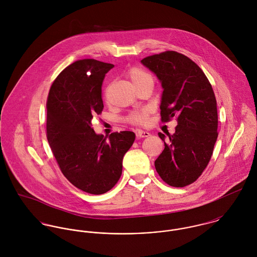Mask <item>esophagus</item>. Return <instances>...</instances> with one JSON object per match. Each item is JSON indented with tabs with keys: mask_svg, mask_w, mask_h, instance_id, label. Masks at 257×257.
<instances>
[{
	"mask_svg": "<svg viewBox=\"0 0 257 257\" xmlns=\"http://www.w3.org/2000/svg\"><path fill=\"white\" fill-rule=\"evenodd\" d=\"M137 137H138L139 139L148 138V137H150V134H149L148 132H145V131H139V132L137 133Z\"/></svg>",
	"mask_w": 257,
	"mask_h": 257,
	"instance_id": "esophagus-1",
	"label": "esophagus"
}]
</instances>
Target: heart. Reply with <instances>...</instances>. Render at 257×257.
<instances>
[{
	"mask_svg": "<svg viewBox=\"0 0 257 257\" xmlns=\"http://www.w3.org/2000/svg\"><path fill=\"white\" fill-rule=\"evenodd\" d=\"M127 77L131 79L133 84L137 87V89L146 86V85H152L154 84V78L151 74L144 68L141 67H132L126 72ZM149 118V110L143 109V110H135L130 113L126 117V120L136 125H145L148 122Z\"/></svg>",
	"mask_w": 257,
	"mask_h": 257,
	"instance_id": "1",
	"label": "heart"
}]
</instances>
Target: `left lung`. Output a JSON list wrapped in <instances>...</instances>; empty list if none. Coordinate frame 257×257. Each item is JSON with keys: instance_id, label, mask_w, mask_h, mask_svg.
<instances>
[{"instance_id": "left-lung-1", "label": "left lung", "mask_w": 257, "mask_h": 257, "mask_svg": "<svg viewBox=\"0 0 257 257\" xmlns=\"http://www.w3.org/2000/svg\"><path fill=\"white\" fill-rule=\"evenodd\" d=\"M142 63L156 74L163 93L162 122L177 117L174 135L158 133L164 150L155 160L157 173L172 187L194 183L206 169L218 139L217 101L203 70L182 53L168 50L147 56Z\"/></svg>"}]
</instances>
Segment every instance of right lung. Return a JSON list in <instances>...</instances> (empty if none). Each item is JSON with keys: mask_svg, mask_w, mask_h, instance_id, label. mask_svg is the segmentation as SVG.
Here are the masks:
<instances>
[{"mask_svg": "<svg viewBox=\"0 0 257 257\" xmlns=\"http://www.w3.org/2000/svg\"><path fill=\"white\" fill-rule=\"evenodd\" d=\"M113 67L95 59L77 60L53 81L46 102V137L66 179L93 195L104 194L117 183L122 158L133 146V132L97 135L92 125L102 113V84Z\"/></svg>", "mask_w": 257, "mask_h": 257, "instance_id": "1", "label": "right lung"}]
</instances>
